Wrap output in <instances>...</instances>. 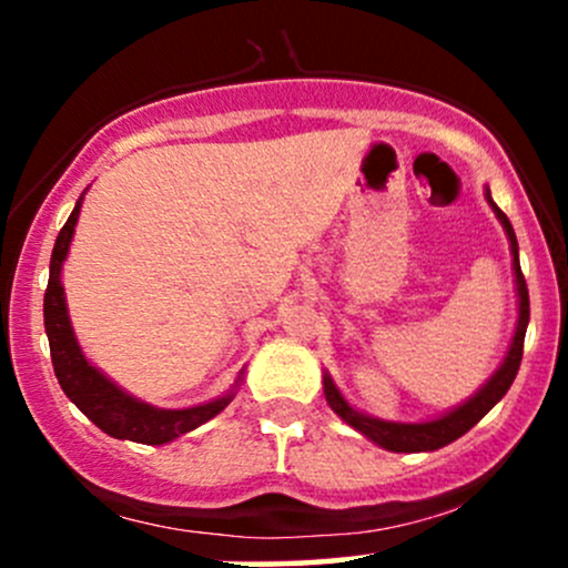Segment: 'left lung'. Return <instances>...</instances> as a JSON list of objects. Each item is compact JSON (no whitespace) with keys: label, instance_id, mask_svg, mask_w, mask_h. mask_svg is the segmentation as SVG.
<instances>
[{"label":"left lung","instance_id":"1","mask_svg":"<svg viewBox=\"0 0 568 568\" xmlns=\"http://www.w3.org/2000/svg\"><path fill=\"white\" fill-rule=\"evenodd\" d=\"M486 202L491 205L494 216L499 219L501 230L507 234V243H510V256H513V277H515V298H518V321H515V331L510 338V347H507L505 357L488 379L480 384L475 393L462 400L459 406L443 410L440 416H433V419L425 422H387L379 419V416H371L366 410L355 408L347 397L342 395V389L336 387V382L331 379L328 371H323V395L328 400L331 410L336 416H342V422H347L352 429L376 443L379 448H387V452L395 454H419V452H438V448L448 446L456 438L473 429L480 419L491 410L497 403L505 397L507 389L518 374L520 357H524V336L526 328H529V288H526L524 272H520L518 262V240H515L513 224L505 213L499 211L497 202L491 200V192L486 186Z\"/></svg>","mask_w":568,"mask_h":568}]
</instances>
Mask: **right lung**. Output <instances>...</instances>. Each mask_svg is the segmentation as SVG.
<instances>
[{"label": "right lung", "mask_w": 568, "mask_h": 568, "mask_svg": "<svg viewBox=\"0 0 568 568\" xmlns=\"http://www.w3.org/2000/svg\"><path fill=\"white\" fill-rule=\"evenodd\" d=\"M82 197L77 200L74 211L61 234H58L53 258H50V280L48 291H44V331H48L50 355H53V368L58 384L67 393V397L77 408L101 427L103 433L112 435L116 440H133L146 443V446H162L171 443L181 435L192 433L213 416L221 414L237 395L240 384H243L245 368H240L237 379L226 393H221L213 400L197 403L189 408H158L152 403L141 400V397L130 395L114 379H109L95 363L88 361L80 347V338L74 334V325L69 317L67 291H63V262L69 258L71 240H74L77 221H80Z\"/></svg>", "instance_id": "right-lung-1"}]
</instances>
